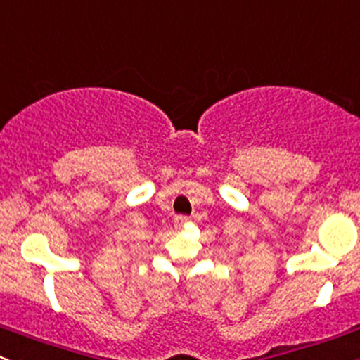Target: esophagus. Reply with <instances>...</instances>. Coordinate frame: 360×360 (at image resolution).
Masks as SVG:
<instances>
[{"mask_svg":"<svg viewBox=\"0 0 360 360\" xmlns=\"http://www.w3.org/2000/svg\"><path fill=\"white\" fill-rule=\"evenodd\" d=\"M188 221V217H185V214H179V217H175V227H184L185 224Z\"/></svg>","mask_w":360,"mask_h":360,"instance_id":"1","label":"esophagus"}]
</instances>
